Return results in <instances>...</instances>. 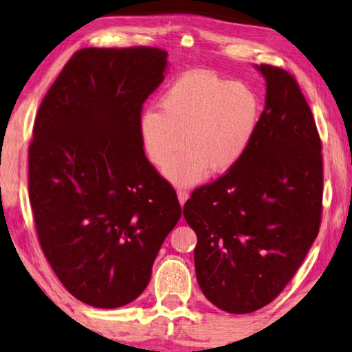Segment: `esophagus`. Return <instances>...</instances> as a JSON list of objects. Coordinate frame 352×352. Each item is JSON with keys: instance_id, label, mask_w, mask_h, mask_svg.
<instances>
[{"instance_id": "34e87169", "label": "esophagus", "mask_w": 352, "mask_h": 352, "mask_svg": "<svg viewBox=\"0 0 352 352\" xmlns=\"http://www.w3.org/2000/svg\"><path fill=\"white\" fill-rule=\"evenodd\" d=\"M177 195H178V201H180L182 206L186 204V200L189 199V194L184 189H177Z\"/></svg>"}]
</instances>
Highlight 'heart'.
Here are the masks:
<instances>
[{"label": "heart", "mask_w": 352, "mask_h": 352, "mask_svg": "<svg viewBox=\"0 0 352 352\" xmlns=\"http://www.w3.org/2000/svg\"><path fill=\"white\" fill-rule=\"evenodd\" d=\"M160 110L141 113L140 135L147 158L182 186L210 174H225L247 153L258 132L261 100L245 83L210 69L184 71L163 91Z\"/></svg>", "instance_id": "obj_1"}]
</instances>
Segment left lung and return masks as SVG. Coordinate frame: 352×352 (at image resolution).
<instances>
[{
	"instance_id": "left-lung-1",
	"label": "left lung",
	"mask_w": 352,
	"mask_h": 352,
	"mask_svg": "<svg viewBox=\"0 0 352 352\" xmlns=\"http://www.w3.org/2000/svg\"><path fill=\"white\" fill-rule=\"evenodd\" d=\"M265 107L247 153L197 188L183 216L197 234L195 273L204 295L230 314L272 302L318 236L323 155L311 107L289 71L262 63Z\"/></svg>"
}]
</instances>
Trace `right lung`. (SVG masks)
I'll return each instance as SVG.
<instances>
[{"label": "right lung", "instance_id": "1", "mask_svg": "<svg viewBox=\"0 0 352 352\" xmlns=\"http://www.w3.org/2000/svg\"><path fill=\"white\" fill-rule=\"evenodd\" d=\"M160 47H83L52 83L29 144V199L52 270L85 305L113 309L147 287L182 216L146 157L142 104L164 79Z\"/></svg>", "mask_w": 352, "mask_h": 352}]
</instances>
